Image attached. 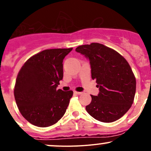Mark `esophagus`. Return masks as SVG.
Masks as SVG:
<instances>
[{
	"label": "esophagus",
	"instance_id": "esophagus-1",
	"mask_svg": "<svg viewBox=\"0 0 151 151\" xmlns=\"http://www.w3.org/2000/svg\"><path fill=\"white\" fill-rule=\"evenodd\" d=\"M74 93H76V94H81V93H82V92H80V91H74Z\"/></svg>",
	"mask_w": 151,
	"mask_h": 151
}]
</instances>
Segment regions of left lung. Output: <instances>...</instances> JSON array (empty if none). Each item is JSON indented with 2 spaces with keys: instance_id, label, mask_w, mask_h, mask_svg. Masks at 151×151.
I'll list each match as a JSON object with an SVG mask.
<instances>
[{
  "instance_id": "left-lung-1",
  "label": "left lung",
  "mask_w": 151,
  "mask_h": 151,
  "mask_svg": "<svg viewBox=\"0 0 151 151\" xmlns=\"http://www.w3.org/2000/svg\"><path fill=\"white\" fill-rule=\"evenodd\" d=\"M76 51L89 58L91 78L99 87L91 96L86 111L96 120L111 123L129 111L136 93V81L129 62L116 50L97 42L77 47Z\"/></svg>"
}]
</instances>
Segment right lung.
Returning a JSON list of instances; mask_svg holds the SVG:
<instances>
[{
    "label": "right lung",
    "instance_id": "obj_1",
    "mask_svg": "<svg viewBox=\"0 0 151 151\" xmlns=\"http://www.w3.org/2000/svg\"><path fill=\"white\" fill-rule=\"evenodd\" d=\"M73 48L45 50L32 56L19 71L14 96L22 116L32 125L48 127L63 116L73 95L57 90L63 78L64 58Z\"/></svg>",
    "mask_w": 151,
    "mask_h": 151
}]
</instances>
